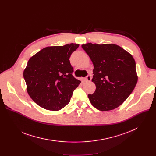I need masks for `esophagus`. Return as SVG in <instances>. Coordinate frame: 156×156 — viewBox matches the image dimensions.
Instances as JSON below:
<instances>
[{"label": "esophagus", "instance_id": "1", "mask_svg": "<svg viewBox=\"0 0 156 156\" xmlns=\"http://www.w3.org/2000/svg\"><path fill=\"white\" fill-rule=\"evenodd\" d=\"M84 80H85L86 82H90V81H91V76H87L84 78Z\"/></svg>", "mask_w": 156, "mask_h": 156}]
</instances>
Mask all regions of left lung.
Masks as SVG:
<instances>
[{
	"label": "left lung",
	"instance_id": "8db88e82",
	"mask_svg": "<svg viewBox=\"0 0 156 156\" xmlns=\"http://www.w3.org/2000/svg\"><path fill=\"white\" fill-rule=\"evenodd\" d=\"M82 48L94 65L93 94H88L91 104L101 111L119 107L135 87L138 76L133 56L114 44L87 43Z\"/></svg>",
	"mask_w": 156,
	"mask_h": 156
}]
</instances>
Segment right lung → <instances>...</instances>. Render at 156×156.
I'll list each match as a JSON object with an SVG mask.
<instances>
[{"mask_svg":"<svg viewBox=\"0 0 156 156\" xmlns=\"http://www.w3.org/2000/svg\"><path fill=\"white\" fill-rule=\"evenodd\" d=\"M79 47L71 43L42 49L31 57L23 72L27 92L40 107L52 111L67 105L81 81L73 75L69 58Z\"/></svg>","mask_w":156,"mask_h":156,"instance_id":"1","label":"right lung"}]
</instances>
